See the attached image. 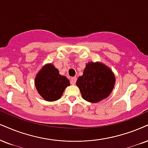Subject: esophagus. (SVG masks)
<instances>
[{
  "instance_id": "esophagus-1",
  "label": "esophagus",
  "mask_w": 148,
  "mask_h": 148,
  "mask_svg": "<svg viewBox=\"0 0 148 148\" xmlns=\"http://www.w3.org/2000/svg\"><path fill=\"white\" fill-rule=\"evenodd\" d=\"M77 81V77H71V84H75Z\"/></svg>"
}]
</instances>
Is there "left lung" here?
<instances>
[{"instance_id":"obj_1","label":"left lung","mask_w":148,"mask_h":148,"mask_svg":"<svg viewBox=\"0 0 148 148\" xmlns=\"http://www.w3.org/2000/svg\"><path fill=\"white\" fill-rule=\"evenodd\" d=\"M114 84V75L107 66L101 62H88L76 85L84 99L97 103L110 95Z\"/></svg>"}]
</instances>
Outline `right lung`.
<instances>
[{
	"instance_id": "obj_1",
	"label": "right lung",
	"mask_w": 148,
	"mask_h": 148,
	"mask_svg": "<svg viewBox=\"0 0 148 148\" xmlns=\"http://www.w3.org/2000/svg\"><path fill=\"white\" fill-rule=\"evenodd\" d=\"M35 85L44 99L54 101L61 97L65 88L70 86V82L65 76L61 75L52 64H47L36 75Z\"/></svg>"
}]
</instances>
